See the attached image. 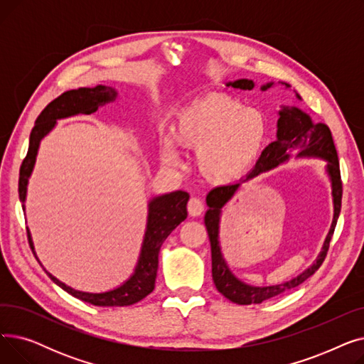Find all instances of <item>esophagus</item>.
Wrapping results in <instances>:
<instances>
[{
	"instance_id": "obj_1",
	"label": "esophagus",
	"mask_w": 364,
	"mask_h": 364,
	"mask_svg": "<svg viewBox=\"0 0 364 364\" xmlns=\"http://www.w3.org/2000/svg\"><path fill=\"white\" fill-rule=\"evenodd\" d=\"M203 209H205V205L199 198H192L187 203V211L192 217H199L203 213Z\"/></svg>"
}]
</instances>
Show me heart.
Segmentation results:
<instances>
[{
	"label": "heart",
	"mask_w": 364,
	"mask_h": 364,
	"mask_svg": "<svg viewBox=\"0 0 364 364\" xmlns=\"http://www.w3.org/2000/svg\"><path fill=\"white\" fill-rule=\"evenodd\" d=\"M267 132L262 112L220 92H209L187 103L174 124L176 143L198 151L200 174L215 184L236 181L255 164ZM164 159L169 165L180 161L171 139L165 140Z\"/></svg>",
	"instance_id": "obj_1"
}]
</instances>
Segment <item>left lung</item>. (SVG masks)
<instances>
[{
  "label": "left lung",
  "instance_id": "1",
  "mask_svg": "<svg viewBox=\"0 0 364 364\" xmlns=\"http://www.w3.org/2000/svg\"><path fill=\"white\" fill-rule=\"evenodd\" d=\"M254 81L251 80H237L233 82H227V87H232L236 90H252ZM273 82L262 85L261 90L265 91L270 88ZM286 87H291L284 84ZM299 99V95L296 94ZM299 147L298 158H321L328 161L326 172L332 181V196H333V221L331 225V230L324 240L323 250L314 264L309 267L307 270L302 272L299 276L294 277L289 282H284L280 284L273 286H251L240 282L237 277H235L228 269L218 242V228H220V215L223 206L230 200L237 188L240 187V183L236 184H227L213 188L206 196V205L209 209L205 214V225L209 236V243H211V257H213V280L215 283V288L220 294H223L227 299L232 302H236L239 305H251V304H261L262 301H267L270 298H274L284 291H289L296 288L302 282L307 280L310 276H313L323 264L324 258L328 255L331 239L333 236L336 221L341 213V202H342V181H341V171H339V161L338 153L333 144L332 132L326 124H314L307 113L296 109V107H282L279 112V121H277V139L276 141L267 146L259 159L255 164V168L246 176L243 181L251 180L261 172L270 171L272 168H276L279 164L288 161L291 158V150Z\"/></svg>",
  "mask_w": 364,
  "mask_h": 364
}]
</instances>
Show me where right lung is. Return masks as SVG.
<instances>
[{"label":"right lung","instance_id":"add662e5","mask_svg":"<svg viewBox=\"0 0 364 364\" xmlns=\"http://www.w3.org/2000/svg\"><path fill=\"white\" fill-rule=\"evenodd\" d=\"M117 95L118 92L114 91V88L106 85H97L94 88H78L63 92L46 106V109L40 113V117L36 118L35 125L31 131L28 155L22 162L21 174H18V198H21L23 203V211L28 180L32 174L38 149H40V143L44 136H47L55 125V121L80 113L90 114L97 110L100 106L113 102L117 99ZM187 202L188 193L183 192V190L156 196L150 200L147 227L137 267L132 276L124 284H121L119 288L102 294H90L75 291L48 273L50 279L72 296L84 302L97 305V307H125V305H132L141 301L155 289L159 250L164 240L171 235V232L187 218ZM28 239L32 245L29 230Z\"/></svg>","mask_w":364,"mask_h":364}]
</instances>
